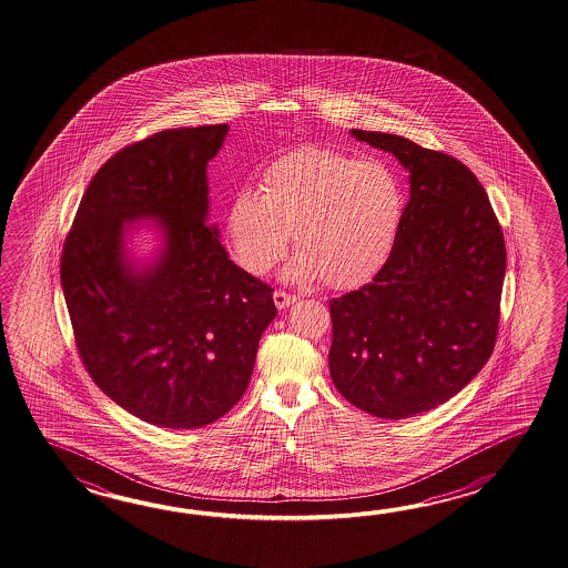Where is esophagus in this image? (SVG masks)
Returning <instances> with one entry per match:
<instances>
[{
  "label": "esophagus",
  "mask_w": 568,
  "mask_h": 568,
  "mask_svg": "<svg viewBox=\"0 0 568 568\" xmlns=\"http://www.w3.org/2000/svg\"><path fill=\"white\" fill-rule=\"evenodd\" d=\"M274 302H276V306H278L280 311H284V308H288L290 304L296 302V296H292V294L284 292V290H276V292H274Z\"/></svg>",
  "instance_id": "1"
}]
</instances>
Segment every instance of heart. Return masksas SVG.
<instances>
[{
  "mask_svg": "<svg viewBox=\"0 0 568 568\" xmlns=\"http://www.w3.org/2000/svg\"><path fill=\"white\" fill-rule=\"evenodd\" d=\"M404 194L396 172L323 145H301L260 176V194L233 196L225 231L235 262L264 276L288 252L296 282L359 288L384 267L396 243Z\"/></svg>",
  "mask_w": 568,
  "mask_h": 568,
  "instance_id": "1",
  "label": "heart"
}]
</instances>
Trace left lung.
Masks as SVG:
<instances>
[{"label": "left lung", "mask_w": 568, "mask_h": 568, "mask_svg": "<svg viewBox=\"0 0 568 568\" xmlns=\"http://www.w3.org/2000/svg\"><path fill=\"white\" fill-rule=\"evenodd\" d=\"M410 172L396 243L369 284L328 302L341 396L399 420L459 394L491 357L506 276L504 231L457 158L394 133L351 130Z\"/></svg>", "instance_id": "8db88e82"}]
</instances>
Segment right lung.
I'll return each mask as SVG.
<instances>
[{"label": "right lung", "mask_w": 568, "mask_h": 568, "mask_svg": "<svg viewBox=\"0 0 568 568\" xmlns=\"http://www.w3.org/2000/svg\"><path fill=\"white\" fill-rule=\"evenodd\" d=\"M230 125L164 130L97 170L61 257L81 362L123 410L162 428L215 423L242 399L274 290L235 266L206 225V164ZM154 217L163 252L145 268L124 225Z\"/></svg>", "instance_id": "1"}]
</instances>
